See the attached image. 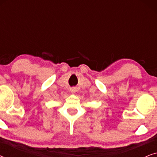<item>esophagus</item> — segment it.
<instances>
[{"mask_svg":"<svg viewBox=\"0 0 157 157\" xmlns=\"http://www.w3.org/2000/svg\"><path fill=\"white\" fill-rule=\"evenodd\" d=\"M70 91H71V93H75V92L76 91V88H72V89H70Z\"/></svg>","mask_w":157,"mask_h":157,"instance_id":"esophagus-1","label":"esophagus"}]
</instances>
